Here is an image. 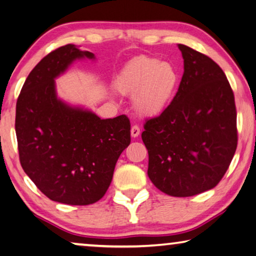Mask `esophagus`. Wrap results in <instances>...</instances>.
Segmentation results:
<instances>
[{
  "instance_id": "34e87169",
  "label": "esophagus",
  "mask_w": 256,
  "mask_h": 256,
  "mask_svg": "<svg viewBox=\"0 0 256 256\" xmlns=\"http://www.w3.org/2000/svg\"><path fill=\"white\" fill-rule=\"evenodd\" d=\"M130 134H132V137H138V136H140V127H138L137 124H134L132 127Z\"/></svg>"
}]
</instances>
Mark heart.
<instances>
[{"label": "heart", "mask_w": 256, "mask_h": 256, "mask_svg": "<svg viewBox=\"0 0 256 256\" xmlns=\"http://www.w3.org/2000/svg\"><path fill=\"white\" fill-rule=\"evenodd\" d=\"M178 82V71L172 64L142 56L132 58L121 70L116 88L124 94L134 95L132 104L138 113L153 116L171 102Z\"/></svg>", "instance_id": "heart-1"}]
</instances>
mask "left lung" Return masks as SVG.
Masks as SVG:
<instances>
[{
	"label": "left lung",
	"mask_w": 256,
	"mask_h": 256,
	"mask_svg": "<svg viewBox=\"0 0 256 256\" xmlns=\"http://www.w3.org/2000/svg\"><path fill=\"white\" fill-rule=\"evenodd\" d=\"M184 74L177 94L142 132L154 186L176 198L212 190L237 148L234 92L222 69L205 54L178 44Z\"/></svg>",
	"instance_id": "8db88e82"
}]
</instances>
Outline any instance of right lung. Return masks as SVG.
Returning a JSON list of instances; mask_svg holds the SVG:
<instances>
[{
    "label": "right lung",
    "instance_id": "obj_1",
    "mask_svg": "<svg viewBox=\"0 0 256 256\" xmlns=\"http://www.w3.org/2000/svg\"><path fill=\"white\" fill-rule=\"evenodd\" d=\"M95 58L68 44L32 70L16 108V134L24 172L50 200L88 205L106 194L120 154L130 144L128 116L100 119L58 98L54 79L74 61Z\"/></svg>",
    "mask_w": 256,
    "mask_h": 256
}]
</instances>
